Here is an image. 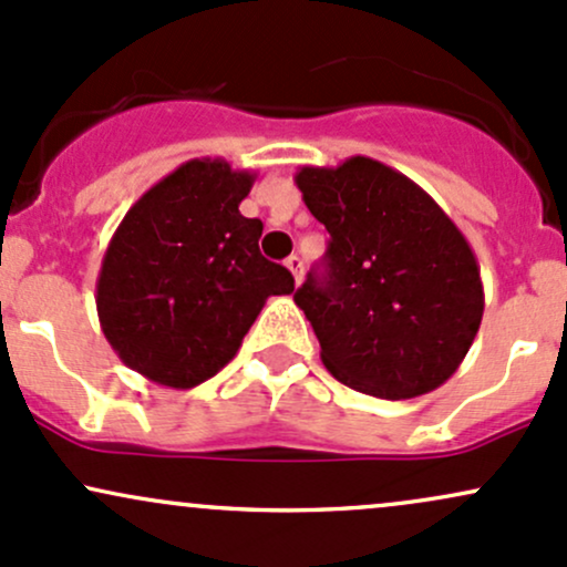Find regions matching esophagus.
Masks as SVG:
<instances>
[{"label":"esophagus","instance_id":"1","mask_svg":"<svg viewBox=\"0 0 567 567\" xmlns=\"http://www.w3.org/2000/svg\"><path fill=\"white\" fill-rule=\"evenodd\" d=\"M286 267H289L291 276H295V284H302V259L297 257V254H291V257L286 259Z\"/></svg>","mask_w":567,"mask_h":567}]
</instances>
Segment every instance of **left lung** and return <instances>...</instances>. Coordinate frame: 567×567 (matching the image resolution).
Returning a JSON list of instances; mask_svg holds the SVG:
<instances>
[{"mask_svg":"<svg viewBox=\"0 0 567 567\" xmlns=\"http://www.w3.org/2000/svg\"><path fill=\"white\" fill-rule=\"evenodd\" d=\"M295 182L329 233L323 272L295 291L323 367L391 402L447 383L485 313L466 235L423 187L372 157L302 165Z\"/></svg>","mask_w":567,"mask_h":567,"instance_id":"1","label":"left lung"}]
</instances>
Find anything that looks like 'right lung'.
I'll return each mask as SVG.
<instances>
[{
    "mask_svg": "<svg viewBox=\"0 0 567 567\" xmlns=\"http://www.w3.org/2000/svg\"><path fill=\"white\" fill-rule=\"evenodd\" d=\"M257 174L221 157L171 171L114 230L99 281L101 332L125 367L187 391L230 364L267 297L291 295L295 278L259 254L262 221L240 200Z\"/></svg>",
    "mask_w": 567,
    "mask_h": 567,
    "instance_id": "1",
    "label": "right lung"
}]
</instances>
